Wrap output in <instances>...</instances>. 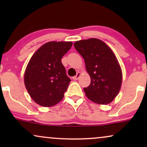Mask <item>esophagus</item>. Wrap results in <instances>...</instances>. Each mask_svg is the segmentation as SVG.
<instances>
[{"label":"esophagus","mask_w":147,"mask_h":147,"mask_svg":"<svg viewBox=\"0 0 147 147\" xmlns=\"http://www.w3.org/2000/svg\"><path fill=\"white\" fill-rule=\"evenodd\" d=\"M80 76H81V73H80V72H78L77 74H76L75 76H74V77H73V80H78L80 78Z\"/></svg>","instance_id":"obj_1"}]
</instances>
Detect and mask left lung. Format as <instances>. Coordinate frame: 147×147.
I'll use <instances>...</instances> for the list:
<instances>
[{
  "label": "left lung",
  "mask_w": 147,
  "mask_h": 147,
  "mask_svg": "<svg viewBox=\"0 0 147 147\" xmlns=\"http://www.w3.org/2000/svg\"><path fill=\"white\" fill-rule=\"evenodd\" d=\"M74 47L84 58L91 83L84 90L92 102L108 104L118 95L122 84V74L115 55L105 43L92 38L80 40Z\"/></svg>",
  "instance_id": "obj_1"
}]
</instances>
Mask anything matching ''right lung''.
<instances>
[{
  "label": "right lung",
  "instance_id": "obj_1",
  "mask_svg": "<svg viewBox=\"0 0 147 147\" xmlns=\"http://www.w3.org/2000/svg\"><path fill=\"white\" fill-rule=\"evenodd\" d=\"M72 44L69 41L48 42L30 59L24 82L30 96L40 106H53L63 98L71 80L65 73L61 58Z\"/></svg>",
  "mask_w": 147,
  "mask_h": 147
}]
</instances>
